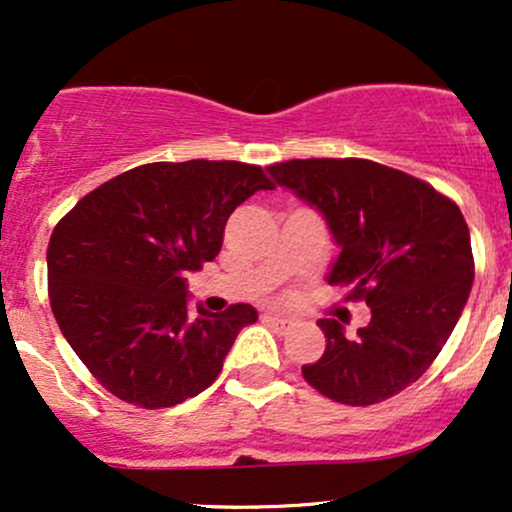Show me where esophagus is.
Masks as SVG:
<instances>
[{
  "instance_id": "34e87169",
  "label": "esophagus",
  "mask_w": 512,
  "mask_h": 512,
  "mask_svg": "<svg viewBox=\"0 0 512 512\" xmlns=\"http://www.w3.org/2000/svg\"><path fill=\"white\" fill-rule=\"evenodd\" d=\"M267 322H272L276 330H289L293 325V320L289 315H276V313H267Z\"/></svg>"
}]
</instances>
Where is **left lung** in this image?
I'll list each match as a JSON object with an SVG mask.
<instances>
[{"mask_svg": "<svg viewBox=\"0 0 512 512\" xmlns=\"http://www.w3.org/2000/svg\"><path fill=\"white\" fill-rule=\"evenodd\" d=\"M267 170L325 216L342 248L327 281L370 308L356 337L332 317L317 320L327 346L320 361L303 366V378L351 407L416 383L472 291L474 257L460 207L428 182L366 158H293Z\"/></svg>", "mask_w": 512, "mask_h": 512, "instance_id": "left-lung-1", "label": "left lung"}]
</instances>
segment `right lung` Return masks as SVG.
Segmentation results:
<instances>
[{
    "instance_id": "1",
    "label": "right lung",
    "mask_w": 512,
    "mask_h": 512,
    "mask_svg": "<svg viewBox=\"0 0 512 512\" xmlns=\"http://www.w3.org/2000/svg\"><path fill=\"white\" fill-rule=\"evenodd\" d=\"M274 190L240 161L146 163L103 182L57 223L48 291L57 325L93 378L122 402L175 407L219 378L248 303L187 310V274L219 255L238 204Z\"/></svg>"
}]
</instances>
